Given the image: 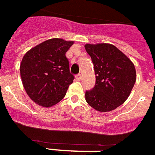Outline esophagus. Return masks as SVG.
<instances>
[{
  "label": "esophagus",
  "mask_w": 155,
  "mask_h": 155,
  "mask_svg": "<svg viewBox=\"0 0 155 155\" xmlns=\"http://www.w3.org/2000/svg\"><path fill=\"white\" fill-rule=\"evenodd\" d=\"M76 79L78 80V81H80L81 80V78H82V75L81 74H78V75H76Z\"/></svg>",
  "instance_id": "1"
}]
</instances>
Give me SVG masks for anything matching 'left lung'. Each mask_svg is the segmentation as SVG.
<instances>
[{
  "instance_id": "obj_1",
  "label": "left lung",
  "mask_w": 155,
  "mask_h": 155,
  "mask_svg": "<svg viewBox=\"0 0 155 155\" xmlns=\"http://www.w3.org/2000/svg\"><path fill=\"white\" fill-rule=\"evenodd\" d=\"M85 49L96 75L95 86L85 93L87 103L99 112L114 110L124 103L134 86V65L112 44H86Z\"/></svg>"
}]
</instances>
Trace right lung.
Here are the masks:
<instances>
[{"mask_svg": "<svg viewBox=\"0 0 155 155\" xmlns=\"http://www.w3.org/2000/svg\"><path fill=\"white\" fill-rule=\"evenodd\" d=\"M73 41L52 38L31 48L20 66L24 88L31 99L40 106H53L65 97L74 79L66 58Z\"/></svg>", "mask_w": 155, "mask_h": 155, "instance_id": "obj_1", "label": "right lung"}]
</instances>
